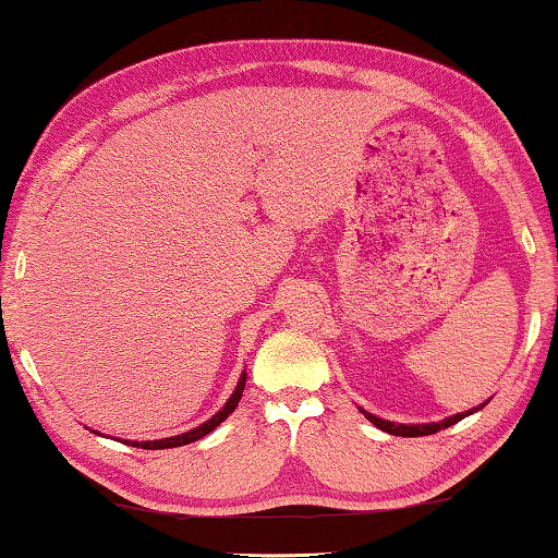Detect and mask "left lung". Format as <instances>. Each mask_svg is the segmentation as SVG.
<instances>
[{
	"label": "left lung",
	"instance_id": "1",
	"mask_svg": "<svg viewBox=\"0 0 558 558\" xmlns=\"http://www.w3.org/2000/svg\"><path fill=\"white\" fill-rule=\"evenodd\" d=\"M487 402H490V399H487ZM487 402L477 404V407H473V409H468V412L453 414V416H446L444 422H432V424H395V422H387V418H379V416H375V414L365 412V409H360V412H363V414H365V418H369V422H373L377 428H383V432H387V434L414 438V436H432V434H436V432H441V428L453 426V424L461 422V418L471 416V414H475V412H481V409H483Z\"/></svg>",
	"mask_w": 558,
	"mask_h": 558
}]
</instances>
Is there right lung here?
Returning a JSON list of instances; mask_svg holds the SVG:
<instances>
[{
    "label": "right lung",
    "mask_w": 558,
    "mask_h": 558,
    "mask_svg": "<svg viewBox=\"0 0 558 558\" xmlns=\"http://www.w3.org/2000/svg\"><path fill=\"white\" fill-rule=\"evenodd\" d=\"M244 383H247V373H244V369H242V375L238 379V387H234V392L230 395V399H228V402H225V407L220 409V412H215L208 418V422H203L201 426L191 428V432L179 434V436H169V438H156V441H126V438H124L122 444H130L134 448H146V451H161V448H175V446H185V444L198 441V438L208 436L215 426H220L225 418H228L234 412V407H238L240 397L244 392ZM93 434H97V432H93ZM117 441H120V438H117Z\"/></svg>",
    "instance_id": "1"
}]
</instances>
